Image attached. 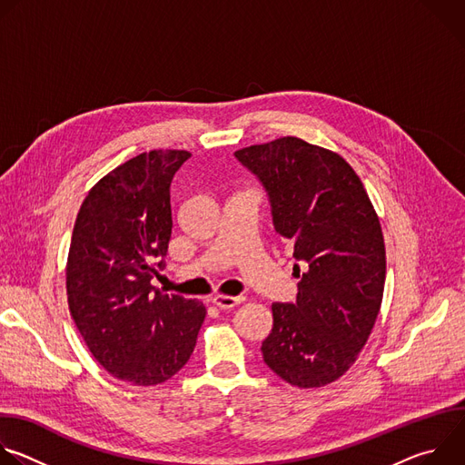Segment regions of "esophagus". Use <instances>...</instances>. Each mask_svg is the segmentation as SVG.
<instances>
[{
    "label": "esophagus",
    "mask_w": 465,
    "mask_h": 465,
    "mask_svg": "<svg viewBox=\"0 0 465 465\" xmlns=\"http://www.w3.org/2000/svg\"><path fill=\"white\" fill-rule=\"evenodd\" d=\"M244 302L242 296H215L213 305L219 309H233Z\"/></svg>",
    "instance_id": "34e87169"
}]
</instances>
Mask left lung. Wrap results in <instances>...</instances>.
I'll use <instances>...</instances> for the list:
<instances>
[{
	"label": "left lung",
	"instance_id": "left-lung-1",
	"mask_svg": "<svg viewBox=\"0 0 465 465\" xmlns=\"http://www.w3.org/2000/svg\"><path fill=\"white\" fill-rule=\"evenodd\" d=\"M235 158L267 191L272 224L306 272L294 303H272L262 361L316 388L355 362L381 309L386 253L377 213L351 165L300 138L244 147Z\"/></svg>",
	"mask_w": 465,
	"mask_h": 465
}]
</instances>
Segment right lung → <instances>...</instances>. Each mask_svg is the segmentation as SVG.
Segmentation results:
<instances>
[{"instance_id":"add662e5","label":"right lung","mask_w":465,"mask_h":465,"mask_svg":"<svg viewBox=\"0 0 465 465\" xmlns=\"http://www.w3.org/2000/svg\"><path fill=\"white\" fill-rule=\"evenodd\" d=\"M187 151L138 154L101 178L79 210L65 267L77 329L114 377L153 386L189 361L206 318L201 302L151 285L165 267L171 182Z\"/></svg>"}]
</instances>
